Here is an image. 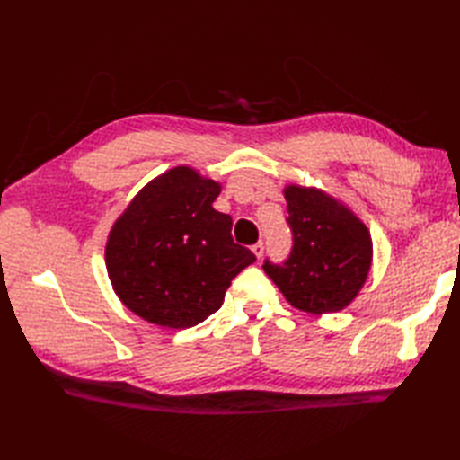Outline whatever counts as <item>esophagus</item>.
<instances>
[{
    "instance_id": "esophagus-1",
    "label": "esophagus",
    "mask_w": 460,
    "mask_h": 460,
    "mask_svg": "<svg viewBox=\"0 0 460 460\" xmlns=\"http://www.w3.org/2000/svg\"><path fill=\"white\" fill-rule=\"evenodd\" d=\"M251 251L255 252V257H257V259H261V257H262V252H265V245H262V241H259V243H255V245L251 247Z\"/></svg>"
}]
</instances>
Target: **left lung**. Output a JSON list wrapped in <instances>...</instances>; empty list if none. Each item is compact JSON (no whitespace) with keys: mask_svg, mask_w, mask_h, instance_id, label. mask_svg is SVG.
I'll use <instances>...</instances> for the list:
<instances>
[{"mask_svg":"<svg viewBox=\"0 0 460 460\" xmlns=\"http://www.w3.org/2000/svg\"><path fill=\"white\" fill-rule=\"evenodd\" d=\"M292 251L282 265L265 261L267 275L292 306L326 314L346 308L371 269V235L358 215L316 188H285Z\"/></svg>","mask_w":460,"mask_h":460,"instance_id":"1","label":"left lung"}]
</instances>
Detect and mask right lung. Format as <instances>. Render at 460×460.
I'll return each mask as SVG.
<instances>
[{
	"instance_id": "add662e5",
	"label": "right lung",
	"mask_w": 460,
	"mask_h": 460,
	"mask_svg": "<svg viewBox=\"0 0 460 460\" xmlns=\"http://www.w3.org/2000/svg\"><path fill=\"white\" fill-rule=\"evenodd\" d=\"M221 185L175 165L136 193L106 241L116 296L164 328H191L223 305L225 290L255 255L231 237L229 215L213 209Z\"/></svg>"
}]
</instances>
